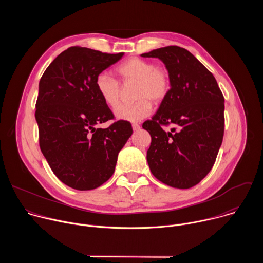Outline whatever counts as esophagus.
<instances>
[{
  "instance_id": "obj_1",
  "label": "esophagus",
  "mask_w": 263,
  "mask_h": 263,
  "mask_svg": "<svg viewBox=\"0 0 263 263\" xmlns=\"http://www.w3.org/2000/svg\"><path fill=\"white\" fill-rule=\"evenodd\" d=\"M132 129H133L134 131H137V130H139V129H140V126H139L138 124L134 123V124H132Z\"/></svg>"
}]
</instances>
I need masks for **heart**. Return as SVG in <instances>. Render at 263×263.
Returning <instances> with one entry per match:
<instances>
[{
  "label": "heart",
  "instance_id": "b5f03b06",
  "mask_svg": "<svg viewBox=\"0 0 263 263\" xmlns=\"http://www.w3.org/2000/svg\"><path fill=\"white\" fill-rule=\"evenodd\" d=\"M120 80L124 83L136 82L132 104H122L115 109V117L121 121L139 122L151 115L152 102L161 103L168 95L171 80L168 72L157 67L153 61L132 57L116 68ZM96 89L109 107H116L121 97L120 83L107 72L99 73L96 78Z\"/></svg>",
  "mask_w": 263,
  "mask_h": 263
}]
</instances>
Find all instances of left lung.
Segmentation results:
<instances>
[{
	"instance_id": "1",
	"label": "left lung",
	"mask_w": 263,
	"mask_h": 263,
	"mask_svg": "<svg viewBox=\"0 0 263 263\" xmlns=\"http://www.w3.org/2000/svg\"><path fill=\"white\" fill-rule=\"evenodd\" d=\"M158 58L167 69L171 89L142 128L152 137L146 160L162 183L186 190L211 171L223 136V97L213 74L187 50L170 46L141 54ZM172 123L166 133L161 125Z\"/></svg>"
}]
</instances>
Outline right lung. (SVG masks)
I'll return each mask as SVG.
<instances>
[{
	"label": "right lung",
	"mask_w": 263,
	"mask_h": 263,
	"mask_svg": "<svg viewBox=\"0 0 263 263\" xmlns=\"http://www.w3.org/2000/svg\"><path fill=\"white\" fill-rule=\"evenodd\" d=\"M123 56L71 47L52 61L40 81L35 119L41 149L56 177L73 190L90 191L105 183L132 135L127 121L96 128L114 119L96 89V78Z\"/></svg>",
	"instance_id": "right-lung-1"
}]
</instances>
